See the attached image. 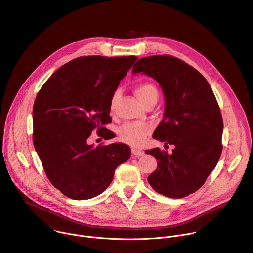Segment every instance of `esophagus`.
Instances as JSON below:
<instances>
[{"label":"esophagus","instance_id":"1","mask_svg":"<svg viewBox=\"0 0 253 253\" xmlns=\"http://www.w3.org/2000/svg\"><path fill=\"white\" fill-rule=\"evenodd\" d=\"M131 152H132V154H133L134 156H142V155L144 154L143 151L138 150V149H135V148H132V149H131Z\"/></svg>","mask_w":253,"mask_h":253}]
</instances>
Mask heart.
Returning a JSON list of instances; mask_svg holds the SVG:
<instances>
[{
  "label": "heart",
  "mask_w": 253,
  "mask_h": 253,
  "mask_svg": "<svg viewBox=\"0 0 253 253\" xmlns=\"http://www.w3.org/2000/svg\"><path fill=\"white\" fill-rule=\"evenodd\" d=\"M134 91L136 96L140 101L147 106L152 102H157L159 97V92L157 87L151 82H140L135 85ZM120 96V91L115 90L110 98L109 108L110 111L114 112L118 99ZM151 132V127L145 123H136V122H127L119 127L118 136L121 142L128 144V145L139 147L143 145L148 134Z\"/></svg>",
  "instance_id": "heart-1"
}]
</instances>
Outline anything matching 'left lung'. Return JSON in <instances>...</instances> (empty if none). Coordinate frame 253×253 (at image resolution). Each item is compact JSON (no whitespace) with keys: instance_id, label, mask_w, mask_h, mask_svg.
<instances>
[{"instance_id":"obj_1","label":"left lung","mask_w":253,"mask_h":253,"mask_svg":"<svg viewBox=\"0 0 253 253\" xmlns=\"http://www.w3.org/2000/svg\"><path fill=\"white\" fill-rule=\"evenodd\" d=\"M140 72L154 78L165 96L164 118L153 138L175 146L172 154L159 148L145 151L158 164L148 176V182L164 196L186 197L205 183L220 158L223 131L220 108L207 80L176 57L141 58L133 67L134 74Z\"/></svg>"}]
</instances>
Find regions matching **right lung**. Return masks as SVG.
Masks as SVG:
<instances>
[{"label": "right lung", "instance_id": "add662e5", "mask_svg": "<svg viewBox=\"0 0 253 253\" xmlns=\"http://www.w3.org/2000/svg\"><path fill=\"white\" fill-rule=\"evenodd\" d=\"M138 58L83 56L59 68L45 82L33 107V143L53 186L75 200L101 194L131 150L121 143L88 144L93 131L112 133V93Z\"/></svg>", "mask_w": 253, "mask_h": 253}]
</instances>
